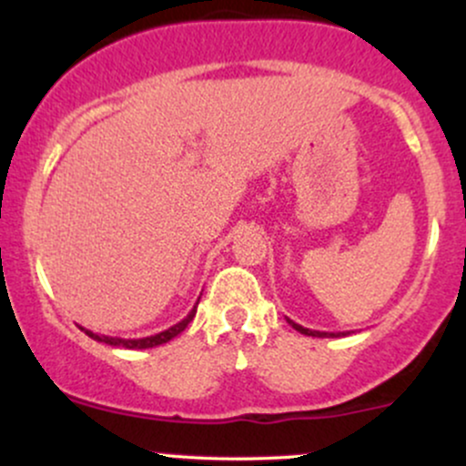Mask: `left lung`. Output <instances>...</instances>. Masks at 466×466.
Instances as JSON below:
<instances>
[{
	"instance_id": "1",
	"label": "left lung",
	"mask_w": 466,
	"mask_h": 466,
	"mask_svg": "<svg viewBox=\"0 0 466 466\" xmlns=\"http://www.w3.org/2000/svg\"><path fill=\"white\" fill-rule=\"evenodd\" d=\"M287 322L293 326V329L298 330V333H302V335H311V337H339V335H346V333H326V330H311V329H304V326H300V324H296L293 322V319H289L287 318Z\"/></svg>"
}]
</instances>
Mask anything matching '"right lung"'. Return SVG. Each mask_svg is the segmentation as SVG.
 I'll list each match as a JSON object with an SVG mask.
<instances>
[{
  "label": "right lung",
  "mask_w": 466,
  "mask_h": 466,
  "mask_svg": "<svg viewBox=\"0 0 466 466\" xmlns=\"http://www.w3.org/2000/svg\"><path fill=\"white\" fill-rule=\"evenodd\" d=\"M197 304H199V300H197ZM197 304L192 307V311L186 315L181 322H177L175 326H170V329L162 330V333H155V335H148V337H140V339H125V337H109V335H98L94 333V330H87L83 329V326H78L80 330H85V335H89L92 339L96 341H103V344L106 346H116V349H129V350H144V349H155V346H162L166 344V341H170L173 337H177L181 330L186 329L192 322V318H195L197 313Z\"/></svg>",
  "instance_id": "1"
}]
</instances>
